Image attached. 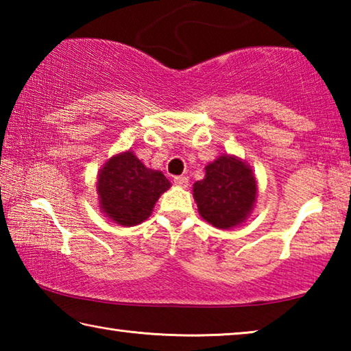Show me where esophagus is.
Segmentation results:
<instances>
[{"mask_svg":"<svg viewBox=\"0 0 351 351\" xmlns=\"http://www.w3.org/2000/svg\"><path fill=\"white\" fill-rule=\"evenodd\" d=\"M173 181H175L176 186H180V187H187L189 186V178H186V176H175Z\"/></svg>","mask_w":351,"mask_h":351,"instance_id":"esophagus-1","label":"esophagus"}]
</instances>
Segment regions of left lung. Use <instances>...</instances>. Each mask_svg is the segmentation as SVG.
I'll use <instances>...</instances> for the list:
<instances>
[{
    "label": "left lung",
    "mask_w": 351,
    "mask_h": 351,
    "mask_svg": "<svg viewBox=\"0 0 351 351\" xmlns=\"http://www.w3.org/2000/svg\"><path fill=\"white\" fill-rule=\"evenodd\" d=\"M198 212L218 229L243 224L254 210L257 180L246 161L235 154H221L206 165V175L193 184Z\"/></svg>",
    "instance_id": "8db88e82"
}]
</instances>
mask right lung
<instances>
[{
  "label": "right lung",
  "mask_w": 351,
  "mask_h": 351,
  "mask_svg": "<svg viewBox=\"0 0 351 351\" xmlns=\"http://www.w3.org/2000/svg\"><path fill=\"white\" fill-rule=\"evenodd\" d=\"M170 187L162 171L148 169L132 150L111 156L99 170L96 182L100 212L127 228L145 221Z\"/></svg>",
  "instance_id": "right-lung-1"
}]
</instances>
